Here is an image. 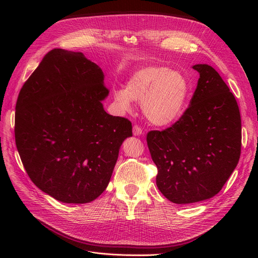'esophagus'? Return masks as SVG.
<instances>
[{"mask_svg":"<svg viewBox=\"0 0 258 258\" xmlns=\"http://www.w3.org/2000/svg\"><path fill=\"white\" fill-rule=\"evenodd\" d=\"M133 133H134L135 136H140V135L142 134V128L139 125L135 124L134 128H133Z\"/></svg>","mask_w":258,"mask_h":258,"instance_id":"esophagus-1","label":"esophagus"}]
</instances>
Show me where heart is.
Wrapping results in <instances>:
<instances>
[{
  "label": "heart",
  "instance_id": "b5f03b06",
  "mask_svg": "<svg viewBox=\"0 0 258 258\" xmlns=\"http://www.w3.org/2000/svg\"><path fill=\"white\" fill-rule=\"evenodd\" d=\"M188 95V81L179 71L163 66H146L135 72L126 90H116L114 97L123 108L132 100L142 101L145 117L157 125H165L178 118Z\"/></svg>",
  "mask_w": 258,
  "mask_h": 258
}]
</instances>
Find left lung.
Masks as SVG:
<instances>
[{"instance_id": "1", "label": "left lung", "mask_w": 258, "mask_h": 258, "mask_svg": "<svg viewBox=\"0 0 258 258\" xmlns=\"http://www.w3.org/2000/svg\"><path fill=\"white\" fill-rule=\"evenodd\" d=\"M192 68L200 78L190 105L169 127L146 135L158 168L157 186L175 204L219 194L241 150V121L234 95L211 66Z\"/></svg>"}]
</instances>
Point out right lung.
<instances>
[{
  "label": "right lung",
  "instance_id": "right-lung-1",
  "mask_svg": "<svg viewBox=\"0 0 258 258\" xmlns=\"http://www.w3.org/2000/svg\"><path fill=\"white\" fill-rule=\"evenodd\" d=\"M100 68L81 52L49 51L22 87L15 135L26 172L44 192L68 204L98 198L111 180L132 122L101 101Z\"/></svg>",
  "mask_w": 258,
  "mask_h": 258
}]
</instances>
